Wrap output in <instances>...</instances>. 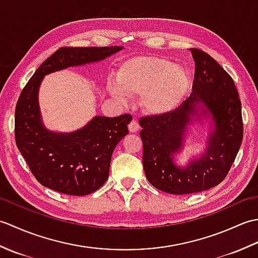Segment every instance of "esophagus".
I'll list each match as a JSON object with an SVG mask.
<instances>
[{
  "mask_svg": "<svg viewBox=\"0 0 258 258\" xmlns=\"http://www.w3.org/2000/svg\"><path fill=\"white\" fill-rule=\"evenodd\" d=\"M128 130L131 133H136L138 131L140 130V125L138 123V120L136 119H132L131 120V123L128 124Z\"/></svg>",
  "mask_w": 258,
  "mask_h": 258,
  "instance_id": "34e87169",
  "label": "esophagus"
}]
</instances>
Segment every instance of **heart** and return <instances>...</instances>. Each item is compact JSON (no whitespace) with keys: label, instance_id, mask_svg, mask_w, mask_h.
<instances>
[{"label":"heart","instance_id":"1","mask_svg":"<svg viewBox=\"0 0 258 258\" xmlns=\"http://www.w3.org/2000/svg\"><path fill=\"white\" fill-rule=\"evenodd\" d=\"M116 82L111 81L108 92L123 102L125 94L142 97L145 111L152 115H165L184 100L190 86L186 71L167 58L156 55H135L119 65Z\"/></svg>","mask_w":258,"mask_h":258}]
</instances>
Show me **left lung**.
<instances>
[{
  "instance_id": "8db88e82",
  "label": "left lung",
  "mask_w": 258,
  "mask_h": 258,
  "mask_svg": "<svg viewBox=\"0 0 258 258\" xmlns=\"http://www.w3.org/2000/svg\"><path fill=\"white\" fill-rule=\"evenodd\" d=\"M195 75L190 96L171 113L140 119L146 178L165 193L184 195L210 189L220 184L231 169L243 141L242 103L233 79L215 59L200 48H190ZM199 103L211 114L214 130L208 149L186 168L173 163L182 148L183 135ZM200 117V116H199Z\"/></svg>"
}]
</instances>
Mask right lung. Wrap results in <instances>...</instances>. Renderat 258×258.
I'll return each instance as SVG.
<instances>
[{
  "label": "right lung",
  "mask_w": 258,
  "mask_h": 258,
  "mask_svg": "<svg viewBox=\"0 0 258 258\" xmlns=\"http://www.w3.org/2000/svg\"><path fill=\"white\" fill-rule=\"evenodd\" d=\"M123 46L69 47L54 52L22 90L15 107V142L32 174L45 187L74 196L91 194L108 178L115 146L126 134L130 114L95 116L83 128L56 133L45 128L38 108V87L45 75L98 62Z\"/></svg>",
  "instance_id": "right-lung-1"
}]
</instances>
